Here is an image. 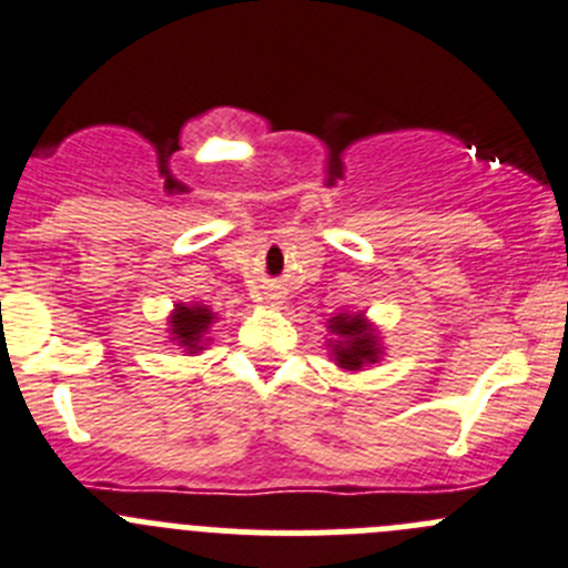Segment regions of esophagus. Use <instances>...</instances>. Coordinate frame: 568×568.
<instances>
[{
  "label": "esophagus",
  "instance_id": "obj_1",
  "mask_svg": "<svg viewBox=\"0 0 568 568\" xmlns=\"http://www.w3.org/2000/svg\"><path fill=\"white\" fill-rule=\"evenodd\" d=\"M272 300H280V294H272Z\"/></svg>",
  "mask_w": 568,
  "mask_h": 568
}]
</instances>
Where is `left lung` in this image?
Here are the masks:
<instances>
[{
    "mask_svg": "<svg viewBox=\"0 0 568 568\" xmlns=\"http://www.w3.org/2000/svg\"><path fill=\"white\" fill-rule=\"evenodd\" d=\"M331 333H338L344 342L333 344L336 362L344 369H358L362 364H373L378 358V347H375V336L367 331L362 316H336L331 320Z\"/></svg>",
    "mask_w": 568,
    "mask_h": 568,
    "instance_id": "left-lung-1",
    "label": "left lung"
}]
</instances>
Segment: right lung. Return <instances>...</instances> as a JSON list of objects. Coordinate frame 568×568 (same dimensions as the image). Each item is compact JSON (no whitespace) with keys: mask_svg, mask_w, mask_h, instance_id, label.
Returning <instances> with one entry per match:
<instances>
[{"mask_svg":"<svg viewBox=\"0 0 568 568\" xmlns=\"http://www.w3.org/2000/svg\"><path fill=\"white\" fill-rule=\"evenodd\" d=\"M210 322H212V314L206 308H199V305H193V308H187V305H179L176 314H173V320H171L173 338H176L182 347L201 349L199 342H201V336L206 333V327H210Z\"/></svg>","mask_w":568,"mask_h":568,"instance_id":"1","label":"right lung"}]
</instances>
